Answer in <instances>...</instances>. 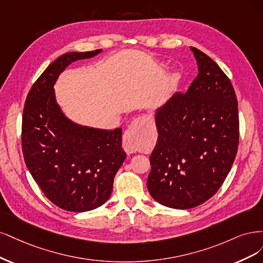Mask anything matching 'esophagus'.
I'll list each match as a JSON object with an SVG mask.
<instances>
[{"label":"esophagus","instance_id":"1","mask_svg":"<svg viewBox=\"0 0 263 263\" xmlns=\"http://www.w3.org/2000/svg\"><path fill=\"white\" fill-rule=\"evenodd\" d=\"M146 120L145 117H139L137 119H134L132 123L129 125V128L125 130L123 134V142H122V146L123 149L128 154L135 153L138 151L137 146V142L140 137V132H139V126L141 123Z\"/></svg>","mask_w":263,"mask_h":263}]
</instances>
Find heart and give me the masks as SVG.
Segmentation results:
<instances>
[{"label": "heart", "mask_w": 263, "mask_h": 263, "mask_svg": "<svg viewBox=\"0 0 263 263\" xmlns=\"http://www.w3.org/2000/svg\"><path fill=\"white\" fill-rule=\"evenodd\" d=\"M178 81V76L177 75H175L174 78H173V82H177Z\"/></svg>", "instance_id": "b5f03b06"}]
</instances>
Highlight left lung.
Wrapping results in <instances>:
<instances>
[{
	"label": "left lung",
	"instance_id": "1",
	"mask_svg": "<svg viewBox=\"0 0 263 263\" xmlns=\"http://www.w3.org/2000/svg\"><path fill=\"white\" fill-rule=\"evenodd\" d=\"M198 76L156 110L158 139L149 156L148 192L160 204L191 209L221 188L239 141L238 105L230 79L212 59L191 47Z\"/></svg>",
	"mask_w": 263,
	"mask_h": 263
}]
</instances>
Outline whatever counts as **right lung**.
<instances>
[{"instance_id":"right-lung-1","label":"right lung","mask_w":263,"mask_h":263,"mask_svg":"<svg viewBox=\"0 0 263 263\" xmlns=\"http://www.w3.org/2000/svg\"><path fill=\"white\" fill-rule=\"evenodd\" d=\"M101 49L67 52L44 71L25 101L22 148L25 163L45 196L70 212L94 210L110 198L125 152L122 129L101 130L76 124L55 100L53 85L72 62Z\"/></svg>"}]
</instances>
